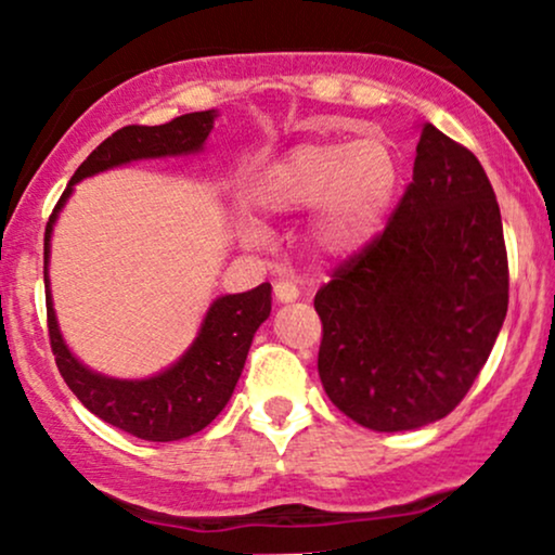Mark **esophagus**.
<instances>
[{
  "instance_id": "34e87169",
  "label": "esophagus",
  "mask_w": 555,
  "mask_h": 555,
  "mask_svg": "<svg viewBox=\"0 0 555 555\" xmlns=\"http://www.w3.org/2000/svg\"><path fill=\"white\" fill-rule=\"evenodd\" d=\"M272 291H275V298L280 304H293L298 298V285L291 283V280H278Z\"/></svg>"
}]
</instances>
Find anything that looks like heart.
<instances>
[{
  "label": "heart",
  "mask_w": 555,
  "mask_h": 555,
  "mask_svg": "<svg viewBox=\"0 0 555 555\" xmlns=\"http://www.w3.org/2000/svg\"><path fill=\"white\" fill-rule=\"evenodd\" d=\"M399 164L383 139L300 143L272 162L255 184V203L267 216H296L317 208L313 236L321 249L345 255L371 242L393 201ZM249 244L264 242V229L242 223Z\"/></svg>",
  "instance_id": "1"
}]
</instances>
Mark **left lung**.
I'll list each match as a JSON object with an SVG mask.
<instances>
[{"label":"left lung","instance_id":"1","mask_svg":"<svg viewBox=\"0 0 555 555\" xmlns=\"http://www.w3.org/2000/svg\"><path fill=\"white\" fill-rule=\"evenodd\" d=\"M507 304L494 188L466 146L424 122L391 221L313 298L324 391L375 433L442 420L487 365Z\"/></svg>","mask_w":555,"mask_h":555}]
</instances>
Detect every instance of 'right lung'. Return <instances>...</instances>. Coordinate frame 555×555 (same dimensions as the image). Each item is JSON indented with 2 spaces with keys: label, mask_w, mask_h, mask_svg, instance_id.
Here are the masks:
<instances>
[{
  "label": "right lung",
  "mask_w": 555,
  "mask_h": 555,
  "mask_svg": "<svg viewBox=\"0 0 555 555\" xmlns=\"http://www.w3.org/2000/svg\"><path fill=\"white\" fill-rule=\"evenodd\" d=\"M214 111L188 113L164 122V126H126L115 131L111 139L102 141L81 162L64 195L59 197L51 218H48L43 246L46 264L53 223H56L66 197L72 195L74 184L85 177L135 159L201 152L208 133L214 131ZM43 280L48 337H51V350L56 354L59 373L64 375L66 386L94 416L122 429V433L152 442L182 440V437L201 433L221 414V409L234 393L238 375L244 371L251 337H255L259 324L270 317L272 309L270 283L257 285L246 293H236V296H221L205 313L197 339L172 367L146 380H118L92 373L68 352L64 339H61L56 313H53L48 270H43Z\"/></svg>",
  "instance_id": "right-lung-1"
}]
</instances>
